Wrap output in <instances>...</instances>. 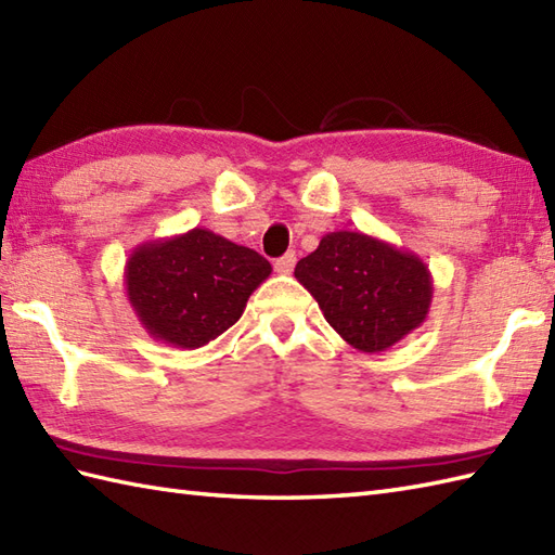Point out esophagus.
Instances as JSON below:
<instances>
[{
  "label": "esophagus",
  "instance_id": "34e87169",
  "mask_svg": "<svg viewBox=\"0 0 555 555\" xmlns=\"http://www.w3.org/2000/svg\"><path fill=\"white\" fill-rule=\"evenodd\" d=\"M279 274H291L293 267H296V253H286L284 257H279L274 262Z\"/></svg>",
  "mask_w": 555,
  "mask_h": 555
}]
</instances>
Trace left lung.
Instances as JSON below:
<instances>
[{
    "instance_id": "left-lung-1",
    "label": "left lung",
    "mask_w": 555,
    "mask_h": 555,
    "mask_svg": "<svg viewBox=\"0 0 555 555\" xmlns=\"http://www.w3.org/2000/svg\"><path fill=\"white\" fill-rule=\"evenodd\" d=\"M324 320L360 352H382L427 320L434 281L420 255L360 231H332L296 264Z\"/></svg>"
}]
</instances>
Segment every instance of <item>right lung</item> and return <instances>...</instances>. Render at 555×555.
Instances as JSON below:
<instances>
[{"label": "right lung", "mask_w": 555, "mask_h": 555, "mask_svg": "<svg viewBox=\"0 0 555 555\" xmlns=\"http://www.w3.org/2000/svg\"><path fill=\"white\" fill-rule=\"evenodd\" d=\"M269 274L271 264L259 253L195 227L133 247L124 284L152 338L195 350L241 320L247 298Z\"/></svg>", "instance_id": "1"}]
</instances>
